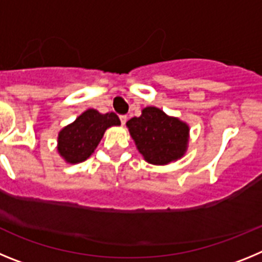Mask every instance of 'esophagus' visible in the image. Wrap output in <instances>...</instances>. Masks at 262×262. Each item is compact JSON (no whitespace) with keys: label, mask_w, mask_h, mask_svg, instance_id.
<instances>
[{"label":"esophagus","mask_w":262,"mask_h":262,"mask_svg":"<svg viewBox=\"0 0 262 262\" xmlns=\"http://www.w3.org/2000/svg\"><path fill=\"white\" fill-rule=\"evenodd\" d=\"M127 119H128V118H127V115H120V122H122V124H126Z\"/></svg>","instance_id":"esophagus-1"}]
</instances>
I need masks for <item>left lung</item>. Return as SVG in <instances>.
Masks as SVG:
<instances>
[{
  "label": "left lung",
  "mask_w": 262,
  "mask_h": 262,
  "mask_svg": "<svg viewBox=\"0 0 262 262\" xmlns=\"http://www.w3.org/2000/svg\"><path fill=\"white\" fill-rule=\"evenodd\" d=\"M127 127L148 163L165 165L180 159L186 151L189 127L160 108L145 107L140 117L127 122Z\"/></svg>",
  "instance_id": "8db88e82"
}]
</instances>
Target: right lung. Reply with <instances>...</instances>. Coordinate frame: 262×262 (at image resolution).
<instances>
[{"instance_id": "1", "label": "right lung", "mask_w": 262, "mask_h": 262, "mask_svg": "<svg viewBox=\"0 0 262 262\" xmlns=\"http://www.w3.org/2000/svg\"><path fill=\"white\" fill-rule=\"evenodd\" d=\"M119 124L120 120L115 113L101 114L89 108L60 131L57 151L71 164L85 161L101 142L106 128Z\"/></svg>"}]
</instances>
